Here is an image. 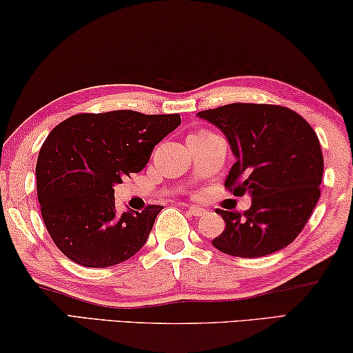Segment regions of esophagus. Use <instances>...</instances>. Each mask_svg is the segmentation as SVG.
Instances as JSON below:
<instances>
[{
  "instance_id": "34e87169",
  "label": "esophagus",
  "mask_w": 353,
  "mask_h": 353,
  "mask_svg": "<svg viewBox=\"0 0 353 353\" xmlns=\"http://www.w3.org/2000/svg\"><path fill=\"white\" fill-rule=\"evenodd\" d=\"M187 209H188V214L193 215V217H201V215L206 214V209L198 208V206H190V208H187Z\"/></svg>"
}]
</instances>
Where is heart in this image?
I'll return each instance as SVG.
<instances>
[{
	"instance_id": "b5f03b06",
	"label": "heart",
	"mask_w": 353,
	"mask_h": 353,
	"mask_svg": "<svg viewBox=\"0 0 353 353\" xmlns=\"http://www.w3.org/2000/svg\"><path fill=\"white\" fill-rule=\"evenodd\" d=\"M198 134H210V133H208V131H201V133H198Z\"/></svg>"
}]
</instances>
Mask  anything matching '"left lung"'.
I'll return each mask as SVG.
<instances>
[{"label":"left lung","instance_id":"1","mask_svg":"<svg viewBox=\"0 0 353 353\" xmlns=\"http://www.w3.org/2000/svg\"><path fill=\"white\" fill-rule=\"evenodd\" d=\"M196 115L227 136L236 161L225 187L252 198L244 214L217 209L227 227L212 245L233 256L259 259L292 244L320 198L323 155L312 126L274 104L233 103Z\"/></svg>","mask_w":353,"mask_h":353}]
</instances>
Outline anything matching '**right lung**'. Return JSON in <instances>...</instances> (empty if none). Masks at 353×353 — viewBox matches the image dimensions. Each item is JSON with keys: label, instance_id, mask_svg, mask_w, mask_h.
Returning a JSON list of instances; mask_svg holds the SVG:
<instances>
[{"label": "right lung", "instance_id": "obj_1", "mask_svg": "<svg viewBox=\"0 0 353 353\" xmlns=\"http://www.w3.org/2000/svg\"><path fill=\"white\" fill-rule=\"evenodd\" d=\"M181 125L179 114H77L57 125L36 163L41 214L55 245L87 268H108L143 249L163 206L115 209L114 187L144 170L152 150Z\"/></svg>", "mask_w": 353, "mask_h": 353}]
</instances>
